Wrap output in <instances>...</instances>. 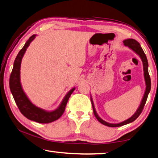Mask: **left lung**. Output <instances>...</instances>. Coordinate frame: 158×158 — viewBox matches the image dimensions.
<instances>
[{
  "label": "left lung",
  "instance_id": "8db88e82",
  "mask_svg": "<svg viewBox=\"0 0 158 158\" xmlns=\"http://www.w3.org/2000/svg\"><path fill=\"white\" fill-rule=\"evenodd\" d=\"M123 43H124L125 46L128 47L130 49H131L132 51L135 52L137 55H138L139 57H140V59L142 60V62H143V71H144V78H145V93H144L143 99L141 100V102L138 108L137 109L135 113L133 114V115H132L130 118L127 119L126 120L123 121V122L119 123H107L106 121L102 120V119L98 115L97 112L95 110L94 102H93L92 96L90 95V100L91 102H92V106L93 109V113H94V115L95 118H97V120L99 121L100 123H102V125H106V126L108 127H120L123 126V125L128 124L132 122H133L134 120H135L137 118H138V116L140 115L141 112L143 111V109L144 106H145V104L146 102V100H147L148 94H149L150 88H151V81H150V77L149 75V73H148V62L147 57H146L145 52H144L143 48H142L140 46V44L139 43L138 41L132 39V38H127V39H125L123 40Z\"/></svg>",
  "mask_w": 158,
  "mask_h": 158
}]
</instances>
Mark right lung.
<instances>
[{"instance_id":"obj_1","label":"right lung","mask_w":158,"mask_h":158,"mask_svg":"<svg viewBox=\"0 0 158 158\" xmlns=\"http://www.w3.org/2000/svg\"><path fill=\"white\" fill-rule=\"evenodd\" d=\"M36 35H37L35 34L30 37L29 39L26 41L24 46L23 47V48L17 55L14 63H13V68L12 73L10 74L9 85H10V92L13 96L15 103L25 117H26L29 120L39 123H50L58 120L61 117V115L65 111L68 100L73 92L75 90V88H73L71 90L68 91V93H67V94L63 98L59 106L54 110H45L44 109L35 106L30 100L26 93L24 92L21 83H20V66H21V61L25 52L31 43L35 39Z\"/></svg>"}]
</instances>
